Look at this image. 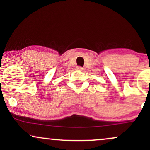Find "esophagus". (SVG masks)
Here are the masks:
<instances>
[{"label": "esophagus", "mask_w": 150, "mask_h": 150, "mask_svg": "<svg viewBox=\"0 0 150 150\" xmlns=\"http://www.w3.org/2000/svg\"><path fill=\"white\" fill-rule=\"evenodd\" d=\"M76 68H77V70H82V68L81 66H77Z\"/></svg>", "instance_id": "obj_1"}]
</instances>
